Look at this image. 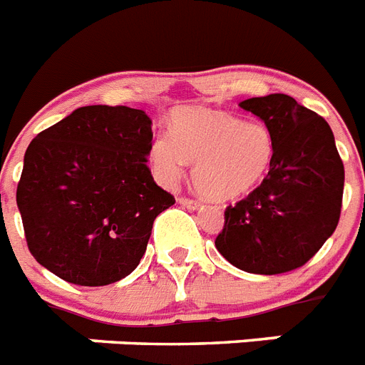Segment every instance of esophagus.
<instances>
[{
	"instance_id": "esophagus-1",
	"label": "esophagus",
	"mask_w": 365,
	"mask_h": 365,
	"mask_svg": "<svg viewBox=\"0 0 365 365\" xmlns=\"http://www.w3.org/2000/svg\"><path fill=\"white\" fill-rule=\"evenodd\" d=\"M179 203L188 207V209H197V207H200V201L192 200V197H179Z\"/></svg>"
}]
</instances>
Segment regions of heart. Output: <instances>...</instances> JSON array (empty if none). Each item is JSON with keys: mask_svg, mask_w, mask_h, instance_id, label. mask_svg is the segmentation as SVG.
Masks as SVG:
<instances>
[{"mask_svg": "<svg viewBox=\"0 0 365 365\" xmlns=\"http://www.w3.org/2000/svg\"><path fill=\"white\" fill-rule=\"evenodd\" d=\"M272 158L274 140L267 126L203 108L175 111L171 135H156L150 143V160L164 179L180 177L186 162H192L194 186L215 201L240 200L254 192Z\"/></svg>", "mask_w": 365, "mask_h": 365, "instance_id": "obj_1", "label": "heart"}]
</instances>
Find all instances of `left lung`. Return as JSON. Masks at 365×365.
<instances>
[{
	"label": "left lung",
	"instance_id": "left-lung-1",
	"mask_svg": "<svg viewBox=\"0 0 365 365\" xmlns=\"http://www.w3.org/2000/svg\"><path fill=\"white\" fill-rule=\"evenodd\" d=\"M240 108L264 121L274 158L263 182L225 209L216 250L244 272H291L308 263L338 227L343 162L328 123L293 96H255Z\"/></svg>",
	"mask_w": 365,
	"mask_h": 365
}]
</instances>
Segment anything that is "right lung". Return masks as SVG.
Returning <instances> with one entry per match:
<instances>
[{
  "label": "right lung",
  "mask_w": 365,
  "mask_h": 365,
  "mask_svg": "<svg viewBox=\"0 0 365 365\" xmlns=\"http://www.w3.org/2000/svg\"><path fill=\"white\" fill-rule=\"evenodd\" d=\"M150 119L128 106L78 108L33 138L16 203L44 269L101 287L140 264L153 222L175 203L150 175Z\"/></svg>",
  "instance_id": "obj_1"
}]
</instances>
